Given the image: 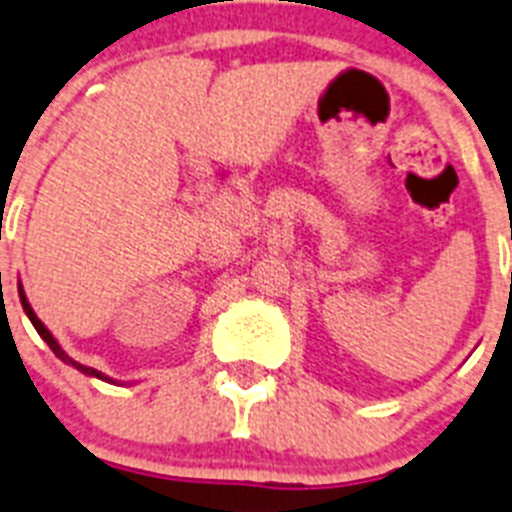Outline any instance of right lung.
Listing matches in <instances>:
<instances>
[{"label":"right lung","instance_id":"add662e5","mask_svg":"<svg viewBox=\"0 0 512 512\" xmlns=\"http://www.w3.org/2000/svg\"><path fill=\"white\" fill-rule=\"evenodd\" d=\"M20 302H23V309H25V315L30 317V322H33V328L38 330V336L44 338L46 343H49V349L54 351V354L59 356V359H64V362H70L72 367L75 369H80V372H85V375H93V377H98V380H106V377L101 375V372H98V369H93V367H83V364H77V362H72L70 356H64V351L59 349V343L54 341V336H51L49 330H46V325L41 320H38L36 317V312H33V309H30V304H28V299H25V294H23V289H20Z\"/></svg>","mask_w":512,"mask_h":512}]
</instances>
